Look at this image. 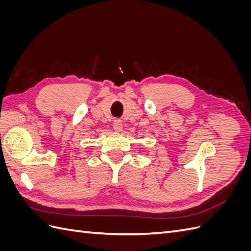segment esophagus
I'll return each mask as SVG.
<instances>
[{"label":"esophagus","instance_id":"esophagus-1","mask_svg":"<svg viewBox=\"0 0 251 251\" xmlns=\"http://www.w3.org/2000/svg\"><path fill=\"white\" fill-rule=\"evenodd\" d=\"M113 128L116 132H120L121 130H123V123H121V120H114Z\"/></svg>","mask_w":251,"mask_h":251}]
</instances>
